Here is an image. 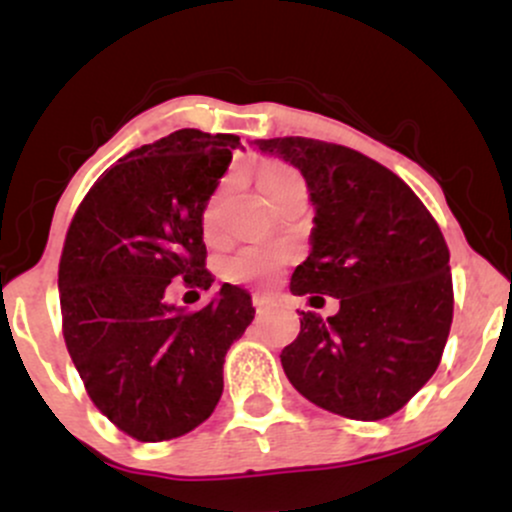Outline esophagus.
I'll use <instances>...</instances> for the list:
<instances>
[{
  "label": "esophagus",
  "instance_id": "obj_1",
  "mask_svg": "<svg viewBox=\"0 0 512 512\" xmlns=\"http://www.w3.org/2000/svg\"><path fill=\"white\" fill-rule=\"evenodd\" d=\"M252 308H255L257 313H262V310L269 308V301L264 296H260V293H255V296H252Z\"/></svg>",
  "mask_w": 512,
  "mask_h": 512
}]
</instances>
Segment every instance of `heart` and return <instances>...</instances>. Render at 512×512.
I'll use <instances>...</instances> for the list:
<instances>
[{"label": "heart", "mask_w": 512, "mask_h": 512, "mask_svg": "<svg viewBox=\"0 0 512 512\" xmlns=\"http://www.w3.org/2000/svg\"><path fill=\"white\" fill-rule=\"evenodd\" d=\"M301 180V175L296 173L291 166L279 161H269L260 166L257 170V182H260L262 192L267 197H274L276 192L284 190L291 182ZM223 190L211 195V199L204 207V236L216 238L219 236V207H221ZM284 264V255H281L276 248H269V245H248V248L238 250L236 255L228 257L226 264H223V274L231 281H238V284H257V281H264L267 276H272L276 269Z\"/></svg>", "instance_id": "1"}]
</instances>
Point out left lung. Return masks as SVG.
I'll return each instance as SVG.
<instances>
[{
    "mask_svg": "<svg viewBox=\"0 0 512 512\" xmlns=\"http://www.w3.org/2000/svg\"><path fill=\"white\" fill-rule=\"evenodd\" d=\"M303 173L315 204L313 250L293 296L339 298L322 320L301 313L281 351L286 378L317 407L380 421L436 373L452 325L450 250L436 219L390 168L320 139H255Z\"/></svg>",
    "mask_w": 512,
    "mask_h": 512,
    "instance_id": "obj_1",
    "label": "left lung"
}]
</instances>
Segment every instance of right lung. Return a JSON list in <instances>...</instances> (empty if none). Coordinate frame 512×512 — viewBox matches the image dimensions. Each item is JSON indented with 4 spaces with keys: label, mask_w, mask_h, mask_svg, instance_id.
Instances as JSON below:
<instances>
[{
    "label": "right lung",
    "mask_w": 512,
    "mask_h": 512,
    "mask_svg": "<svg viewBox=\"0 0 512 512\" xmlns=\"http://www.w3.org/2000/svg\"><path fill=\"white\" fill-rule=\"evenodd\" d=\"M236 134L178 129L129 151L93 182L60 260L62 332L91 402L127 436L161 443L207 421L223 358L255 317L223 284L202 310L166 303L168 284L209 289L202 214Z\"/></svg>",
    "instance_id": "add662e5"
}]
</instances>
